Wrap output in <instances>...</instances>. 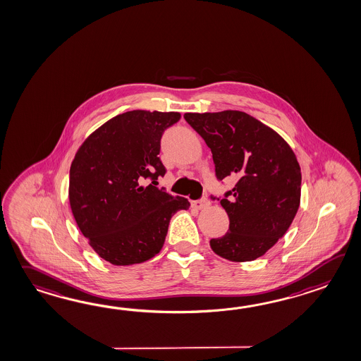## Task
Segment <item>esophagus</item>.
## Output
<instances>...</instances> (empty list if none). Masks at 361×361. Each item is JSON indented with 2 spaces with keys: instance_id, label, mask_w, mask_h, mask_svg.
Here are the masks:
<instances>
[{
  "instance_id": "esophagus-1",
  "label": "esophagus",
  "mask_w": 361,
  "mask_h": 361,
  "mask_svg": "<svg viewBox=\"0 0 361 361\" xmlns=\"http://www.w3.org/2000/svg\"><path fill=\"white\" fill-rule=\"evenodd\" d=\"M209 202L206 198H202V200H192V207L195 209H203L206 207H209Z\"/></svg>"
}]
</instances>
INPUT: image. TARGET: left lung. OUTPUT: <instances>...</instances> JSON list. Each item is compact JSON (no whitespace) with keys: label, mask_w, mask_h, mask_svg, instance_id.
<instances>
[{"label":"left lung","mask_w":361,"mask_h":361,"mask_svg":"<svg viewBox=\"0 0 361 361\" xmlns=\"http://www.w3.org/2000/svg\"><path fill=\"white\" fill-rule=\"evenodd\" d=\"M184 118L211 149L217 180L238 178L223 198L211 195L229 216V231L209 240L211 249L231 262L264 255L288 232L299 209L302 173L295 154L246 112H186Z\"/></svg>","instance_id":"left-lung-1"}]
</instances>
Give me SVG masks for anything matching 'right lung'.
I'll return each mask as SVG.
<instances>
[{
  "mask_svg": "<svg viewBox=\"0 0 361 361\" xmlns=\"http://www.w3.org/2000/svg\"><path fill=\"white\" fill-rule=\"evenodd\" d=\"M178 112L133 110L97 129L70 169L68 198L76 224L99 257L114 265L142 263L166 240L171 217L190 203L157 188L166 175L161 138ZM150 179L152 185L140 184Z\"/></svg>",
  "mask_w": 361,
  "mask_h": 361,
  "instance_id": "right-lung-1",
  "label": "right lung"
}]
</instances>
